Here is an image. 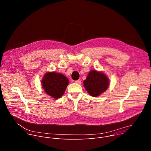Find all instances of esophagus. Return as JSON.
I'll use <instances>...</instances> for the list:
<instances>
[{
  "instance_id": "34e87169",
  "label": "esophagus",
  "mask_w": 151,
  "mask_h": 151,
  "mask_svg": "<svg viewBox=\"0 0 151 151\" xmlns=\"http://www.w3.org/2000/svg\"><path fill=\"white\" fill-rule=\"evenodd\" d=\"M75 82L76 83H78V84H81V79H78V80H77V81H75Z\"/></svg>"
}]
</instances>
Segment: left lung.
<instances>
[{
    "instance_id": "1",
    "label": "left lung",
    "mask_w": 151,
    "mask_h": 151,
    "mask_svg": "<svg viewBox=\"0 0 151 151\" xmlns=\"http://www.w3.org/2000/svg\"><path fill=\"white\" fill-rule=\"evenodd\" d=\"M83 83L88 93L92 97H96L108 88L109 79L103 72L92 70L88 73Z\"/></svg>"
}]
</instances>
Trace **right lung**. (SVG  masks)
Segmentation results:
<instances>
[{
  "instance_id": "right-lung-1",
  "label": "right lung",
  "mask_w": 151,
  "mask_h": 151,
  "mask_svg": "<svg viewBox=\"0 0 151 151\" xmlns=\"http://www.w3.org/2000/svg\"><path fill=\"white\" fill-rule=\"evenodd\" d=\"M69 81L64 75L55 72H47L41 83L45 92L52 98L58 99L65 92Z\"/></svg>"
}]
</instances>
